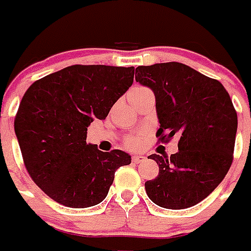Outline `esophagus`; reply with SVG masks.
I'll list each match as a JSON object with an SVG mask.
<instances>
[{"mask_svg":"<svg viewBox=\"0 0 251 251\" xmlns=\"http://www.w3.org/2000/svg\"><path fill=\"white\" fill-rule=\"evenodd\" d=\"M146 160V156H142V155H134L133 156V161L135 164H139L142 161Z\"/></svg>","mask_w":251,"mask_h":251,"instance_id":"34e87169","label":"esophagus"}]
</instances>
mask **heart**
Here are the masks:
<instances>
[{"instance_id": "obj_1", "label": "heart", "mask_w": 251, "mask_h": 251, "mask_svg": "<svg viewBox=\"0 0 251 251\" xmlns=\"http://www.w3.org/2000/svg\"><path fill=\"white\" fill-rule=\"evenodd\" d=\"M146 91V88H142V87H134L133 88V94H139V92H143ZM142 143V139L139 137H133V138H129L127 141H126V146L129 147V149H138Z\"/></svg>"}]
</instances>
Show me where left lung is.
<instances>
[{
	"label": "left lung",
	"mask_w": 251,
	"mask_h": 251,
	"mask_svg": "<svg viewBox=\"0 0 251 251\" xmlns=\"http://www.w3.org/2000/svg\"><path fill=\"white\" fill-rule=\"evenodd\" d=\"M135 80L155 95L156 137H179L178 152L171 159L149 156L159 175L145 183L146 193L164 208L195 206L219 186L233 160L237 113L229 94L219 80L179 62L138 66Z\"/></svg>",
	"instance_id": "8db88e82"
}]
</instances>
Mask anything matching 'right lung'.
I'll return each instance as SVG.
<instances>
[{
  "mask_svg": "<svg viewBox=\"0 0 251 251\" xmlns=\"http://www.w3.org/2000/svg\"><path fill=\"white\" fill-rule=\"evenodd\" d=\"M133 80V66L73 65L25 91L14 130L31 178L53 201L72 208L99 204L116 171L131 163L129 153L102 152L86 139L88 125L105 120Z\"/></svg>",
  "mask_w": 251,
  "mask_h": 251,
  "instance_id": "right-lung-1",
  "label": "right lung"
}]
</instances>
